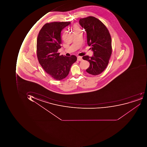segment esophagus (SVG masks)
Returning a JSON list of instances; mask_svg holds the SVG:
<instances>
[{
  "instance_id": "1",
  "label": "esophagus",
  "mask_w": 147,
  "mask_h": 147,
  "mask_svg": "<svg viewBox=\"0 0 147 147\" xmlns=\"http://www.w3.org/2000/svg\"><path fill=\"white\" fill-rule=\"evenodd\" d=\"M77 60H78V61H83V59H82V57H77Z\"/></svg>"
}]
</instances>
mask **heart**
<instances>
[{
  "instance_id": "heart-1",
  "label": "heart",
  "mask_w": 147,
  "mask_h": 147,
  "mask_svg": "<svg viewBox=\"0 0 147 147\" xmlns=\"http://www.w3.org/2000/svg\"><path fill=\"white\" fill-rule=\"evenodd\" d=\"M73 30H74V31H79L80 30V28L78 27L77 26H75L73 27Z\"/></svg>"
}]
</instances>
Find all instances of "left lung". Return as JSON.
I'll list each match as a JSON object with an SVG mask.
<instances>
[{
	"mask_svg": "<svg viewBox=\"0 0 147 147\" xmlns=\"http://www.w3.org/2000/svg\"><path fill=\"white\" fill-rule=\"evenodd\" d=\"M79 23L86 32L87 44L94 53L91 57H83L90 64L86 71L94 76L99 75L107 66L111 55V35L103 23L94 17L80 18Z\"/></svg>",
	"mask_w": 147,
	"mask_h": 147,
	"instance_id": "1",
	"label": "left lung"
}]
</instances>
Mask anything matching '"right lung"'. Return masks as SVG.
<instances>
[{
  "label": "right lung",
  "instance_id": "1",
  "mask_svg": "<svg viewBox=\"0 0 147 147\" xmlns=\"http://www.w3.org/2000/svg\"><path fill=\"white\" fill-rule=\"evenodd\" d=\"M70 22H53L44 25L37 39L36 53L42 68L52 78L61 80L69 74L71 67L77 60L74 55L60 56L61 32Z\"/></svg>",
  "mask_w": 147,
  "mask_h": 147
}]
</instances>
